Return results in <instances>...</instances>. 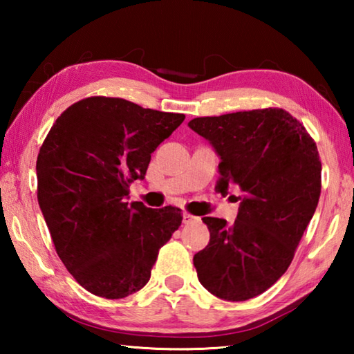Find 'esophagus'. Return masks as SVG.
Here are the masks:
<instances>
[{
  "mask_svg": "<svg viewBox=\"0 0 354 354\" xmlns=\"http://www.w3.org/2000/svg\"><path fill=\"white\" fill-rule=\"evenodd\" d=\"M198 220H200L198 217H195V215H192L189 212L183 214V223L184 225H190V223H194V221H198Z\"/></svg>",
  "mask_w": 354,
  "mask_h": 354,
  "instance_id": "esophagus-1",
  "label": "esophagus"
}]
</instances>
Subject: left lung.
I'll list each match as a JSON object with an SVG mask.
<instances>
[{
    "mask_svg": "<svg viewBox=\"0 0 354 354\" xmlns=\"http://www.w3.org/2000/svg\"><path fill=\"white\" fill-rule=\"evenodd\" d=\"M189 127L212 143L221 162L217 192L237 185V218L203 217L211 232L194 256L212 295L245 301L272 287L295 256L320 198L322 162L313 137L279 107L198 117Z\"/></svg>",
    "mask_w": 354,
    "mask_h": 354,
    "instance_id": "obj_1",
    "label": "left lung"
}]
</instances>
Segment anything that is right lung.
Masks as SVG:
<instances>
[{"mask_svg":"<svg viewBox=\"0 0 354 354\" xmlns=\"http://www.w3.org/2000/svg\"><path fill=\"white\" fill-rule=\"evenodd\" d=\"M184 118L123 98L88 97L67 107L41 143L39 206L57 256L93 295L118 299L140 290L181 225L179 207L124 198Z\"/></svg>","mask_w":354,"mask_h":354,"instance_id":"add662e5","label":"right lung"}]
</instances>
